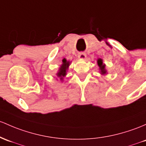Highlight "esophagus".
I'll return each instance as SVG.
<instances>
[{
	"label": "esophagus",
	"mask_w": 146,
	"mask_h": 146,
	"mask_svg": "<svg viewBox=\"0 0 146 146\" xmlns=\"http://www.w3.org/2000/svg\"><path fill=\"white\" fill-rule=\"evenodd\" d=\"M86 57V55L84 52H82L78 54V58L80 59V60H85Z\"/></svg>",
	"instance_id": "34e87169"
}]
</instances>
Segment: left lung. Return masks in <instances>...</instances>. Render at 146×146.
<instances>
[{
	"label": "left lung",
	"instance_id": "8db88e82",
	"mask_svg": "<svg viewBox=\"0 0 146 146\" xmlns=\"http://www.w3.org/2000/svg\"><path fill=\"white\" fill-rule=\"evenodd\" d=\"M97 64L99 67V71H100V74H101L102 76H105V75H107V70L106 68H105V64H103V61H102V59H98Z\"/></svg>",
	"mask_w": 146,
	"mask_h": 146
}]
</instances>
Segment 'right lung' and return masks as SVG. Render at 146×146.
<instances>
[{
	"label": "right lung",
	"instance_id": "right-lung-1",
	"mask_svg": "<svg viewBox=\"0 0 146 146\" xmlns=\"http://www.w3.org/2000/svg\"><path fill=\"white\" fill-rule=\"evenodd\" d=\"M70 63H71V62L67 61L66 59H64L62 60V64L60 65L58 71L56 73V76L60 78L61 82H63L64 78L66 76L67 70L68 69V67H69Z\"/></svg>",
	"mask_w": 146,
	"mask_h": 146
}]
</instances>
